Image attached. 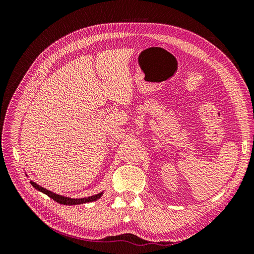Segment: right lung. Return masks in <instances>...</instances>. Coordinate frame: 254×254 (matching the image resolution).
Wrapping results in <instances>:
<instances>
[{"mask_svg": "<svg viewBox=\"0 0 254 254\" xmlns=\"http://www.w3.org/2000/svg\"><path fill=\"white\" fill-rule=\"evenodd\" d=\"M30 184L32 186L38 190L42 191V193L47 194L50 198H52L53 200L57 201L58 203H61V204H65V205H75V204H81V203H87V202H91V201H95L97 200V199L101 198L103 196V191H101V193H98L96 195H93V196H90V197H87V198H79V199H74V198H68V197H64V196H60L58 194H55L53 193V191L44 189L40 186H38L37 183H35L34 181H30Z\"/></svg>", "mask_w": 254, "mask_h": 254, "instance_id": "obj_1", "label": "right lung"}]
</instances>
